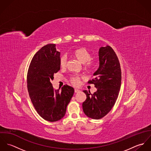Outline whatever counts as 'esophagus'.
<instances>
[{"label": "esophagus", "mask_w": 151, "mask_h": 151, "mask_svg": "<svg viewBox=\"0 0 151 151\" xmlns=\"http://www.w3.org/2000/svg\"><path fill=\"white\" fill-rule=\"evenodd\" d=\"M74 91H75L76 93H78V92H79L80 91V90H79V89H74Z\"/></svg>", "instance_id": "34e87169"}]
</instances>
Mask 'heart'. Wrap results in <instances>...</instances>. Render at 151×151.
Masks as SVG:
<instances>
[{
	"instance_id": "obj_1",
	"label": "heart",
	"mask_w": 151,
	"mask_h": 151,
	"mask_svg": "<svg viewBox=\"0 0 151 151\" xmlns=\"http://www.w3.org/2000/svg\"><path fill=\"white\" fill-rule=\"evenodd\" d=\"M72 56L78 60L81 64L84 65V68L87 70L92 69L95 66V62L91 60V55L89 52L84 47H80L74 50L71 53ZM67 64V57L65 55L60 56L59 65L61 68H64ZM81 77L78 76H74L70 78V82L74 86H78Z\"/></svg>"
}]
</instances>
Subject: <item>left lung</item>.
Listing matches in <instances>:
<instances>
[{
	"mask_svg": "<svg viewBox=\"0 0 151 151\" xmlns=\"http://www.w3.org/2000/svg\"><path fill=\"white\" fill-rule=\"evenodd\" d=\"M99 66L93 73L95 78L88 83L93 84L97 91L93 94L86 90V100L83 103L85 114L93 119L106 116L115 104L121 86L122 71L118 58L110 46L99 50Z\"/></svg>",
	"mask_w": 151,
	"mask_h": 151,
	"instance_id": "1",
	"label": "left lung"
}]
</instances>
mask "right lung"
Instances as JSON below:
<instances>
[{"label": "right lung", "mask_w": 151, "mask_h": 151, "mask_svg": "<svg viewBox=\"0 0 151 151\" xmlns=\"http://www.w3.org/2000/svg\"><path fill=\"white\" fill-rule=\"evenodd\" d=\"M60 52L55 44H47L33 57L27 73V89L34 107L44 120L53 122L62 119L74 92L73 87L65 85L54 89L51 83L54 74L60 69Z\"/></svg>", "instance_id": "add662e5"}]
</instances>
